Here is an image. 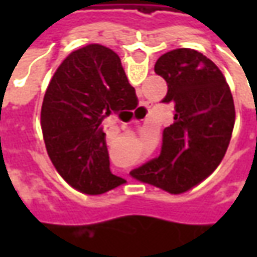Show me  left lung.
<instances>
[{"label": "left lung", "mask_w": 257, "mask_h": 257, "mask_svg": "<svg viewBox=\"0 0 257 257\" xmlns=\"http://www.w3.org/2000/svg\"><path fill=\"white\" fill-rule=\"evenodd\" d=\"M154 71L167 83L163 103L174 105V121L163 130L159 157L130 174L177 194L204 180L222 162L234 125V103L222 71L196 50L166 53Z\"/></svg>", "instance_id": "1"}]
</instances>
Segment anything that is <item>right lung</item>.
Returning a JSON list of instances; mask_svg holds the SVG:
<instances>
[{"label":"right lung","instance_id":"add662e5","mask_svg":"<svg viewBox=\"0 0 257 257\" xmlns=\"http://www.w3.org/2000/svg\"><path fill=\"white\" fill-rule=\"evenodd\" d=\"M137 103L120 57L100 44L73 51L45 91L41 128L57 172L74 189L101 194L125 180L110 172L103 121Z\"/></svg>","mask_w":257,"mask_h":257}]
</instances>
